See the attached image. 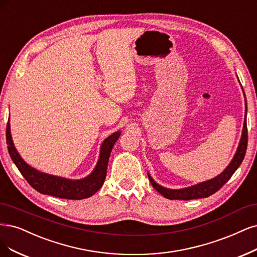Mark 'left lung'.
I'll return each mask as SVG.
<instances>
[{
	"label": "left lung",
	"instance_id": "8db88e82",
	"mask_svg": "<svg viewBox=\"0 0 257 257\" xmlns=\"http://www.w3.org/2000/svg\"><path fill=\"white\" fill-rule=\"evenodd\" d=\"M244 93V92H243ZM245 116H246V101H245ZM246 146H247V128H246V119H244L243 123V130H242V136L239 143V147L237 149V152L232 159L231 164H229L226 169L216 176L215 179L209 180L207 182H203L198 185L191 186L189 188L185 189H179V190H171V189H166L162 186L156 184L151 176H149V180L151 182L153 187L164 196L165 198L169 200H192V199H201V198H207L211 194L217 192L222 186L231 179V176L234 174V172L238 169V167L240 166L242 163L245 151H246Z\"/></svg>",
	"mask_w": 257,
	"mask_h": 257
}]
</instances>
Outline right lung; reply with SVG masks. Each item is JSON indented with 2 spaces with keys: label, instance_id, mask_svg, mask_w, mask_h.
I'll use <instances>...</instances> for the list:
<instances>
[{
  "label": "right lung",
  "instance_id": "1",
  "mask_svg": "<svg viewBox=\"0 0 257 257\" xmlns=\"http://www.w3.org/2000/svg\"><path fill=\"white\" fill-rule=\"evenodd\" d=\"M119 136L120 132H116L104 140L101 147L99 162L95 166V169L89 176L79 181H70L67 179L58 178V176L39 172L26 164L21 158L19 153L17 152V150L13 144L10 120H8L6 126V141L8 145V153H10L13 162L23 175V178L28 181V183L34 189H36L40 193L69 200H82L89 198L102 187L106 178L109 155L112 147L116 144Z\"/></svg>",
  "mask_w": 257,
  "mask_h": 257
}]
</instances>
